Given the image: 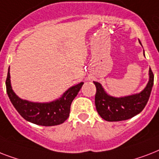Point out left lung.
Here are the masks:
<instances>
[{"label": "left lung", "instance_id": "obj_1", "mask_svg": "<svg viewBox=\"0 0 159 159\" xmlns=\"http://www.w3.org/2000/svg\"><path fill=\"white\" fill-rule=\"evenodd\" d=\"M148 74V84L142 92L124 97H111L105 92L101 83L94 82L97 87L95 104L100 116L106 121H121L129 120L140 113L149 99L153 86L154 76L151 68Z\"/></svg>", "mask_w": 159, "mask_h": 159}]
</instances>
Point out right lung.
<instances>
[{"label":"right lung","instance_id":"add662e5","mask_svg":"<svg viewBox=\"0 0 159 159\" xmlns=\"http://www.w3.org/2000/svg\"><path fill=\"white\" fill-rule=\"evenodd\" d=\"M82 85L83 82H80L70 87L62 97L53 102L38 103L22 100L16 96L11 85L10 67L6 81V92L19 114L27 121L43 126L57 125L63 123L69 117L71 104Z\"/></svg>","mask_w":159,"mask_h":159}]
</instances>
